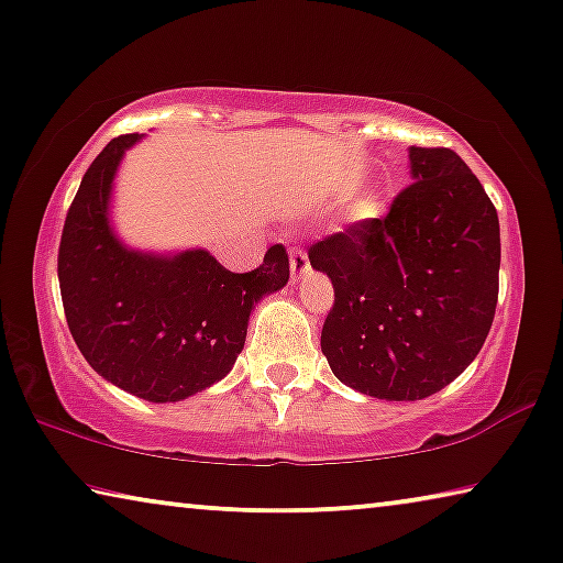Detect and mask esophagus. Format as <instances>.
<instances>
[{
	"instance_id": "1",
	"label": "esophagus",
	"mask_w": 563,
	"mask_h": 563,
	"mask_svg": "<svg viewBox=\"0 0 563 563\" xmlns=\"http://www.w3.org/2000/svg\"><path fill=\"white\" fill-rule=\"evenodd\" d=\"M289 262H291V282L305 279V276L309 274V258H307L305 251L291 249L289 251Z\"/></svg>"
}]
</instances>
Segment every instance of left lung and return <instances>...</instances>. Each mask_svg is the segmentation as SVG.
<instances>
[{
    "label": "left lung",
    "instance_id": "obj_1",
    "mask_svg": "<svg viewBox=\"0 0 563 563\" xmlns=\"http://www.w3.org/2000/svg\"><path fill=\"white\" fill-rule=\"evenodd\" d=\"M411 185L386 218L314 243L335 305L322 353L340 383L386 401H419L460 376L498 305L500 223L452 150L409 146Z\"/></svg>",
    "mask_w": 563,
    "mask_h": 563
}]
</instances>
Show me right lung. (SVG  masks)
<instances>
[{"instance_id": "add662e5", "label": "right lung", "mask_w": 563, "mask_h": 563, "mask_svg": "<svg viewBox=\"0 0 563 563\" xmlns=\"http://www.w3.org/2000/svg\"><path fill=\"white\" fill-rule=\"evenodd\" d=\"M142 134L106 144L80 180L63 225L58 279L65 320L88 365L113 386L152 404L200 394L231 373L249 317L287 287L284 246L233 274L206 249L142 251L111 221L113 180Z\"/></svg>"}]
</instances>
